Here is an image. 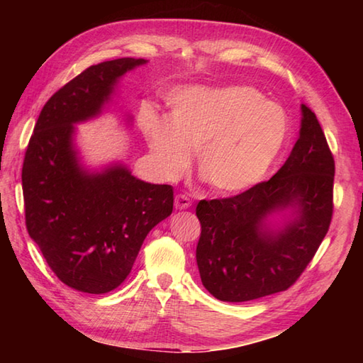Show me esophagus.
Wrapping results in <instances>:
<instances>
[{
	"label": "esophagus",
	"mask_w": 363,
	"mask_h": 363,
	"mask_svg": "<svg viewBox=\"0 0 363 363\" xmlns=\"http://www.w3.org/2000/svg\"><path fill=\"white\" fill-rule=\"evenodd\" d=\"M191 206V201H190V198L187 196V195H177L176 198H174V207L176 209H179V211H182V209H189V207Z\"/></svg>",
	"instance_id": "34e87169"
}]
</instances>
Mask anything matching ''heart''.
I'll return each instance as SVG.
<instances>
[{"mask_svg": "<svg viewBox=\"0 0 363 363\" xmlns=\"http://www.w3.org/2000/svg\"><path fill=\"white\" fill-rule=\"evenodd\" d=\"M167 101L169 117L148 109L142 126L168 179L182 174L190 151H196L198 173L207 186L237 194L265 176L287 140V113L251 87H184Z\"/></svg>", "mask_w": 363, "mask_h": 363, "instance_id": "b5f03b06", "label": "heart"}]
</instances>
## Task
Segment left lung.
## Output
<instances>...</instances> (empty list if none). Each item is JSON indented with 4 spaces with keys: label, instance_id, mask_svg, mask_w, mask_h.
Segmentation results:
<instances>
[{
    "label": "left lung",
    "instance_id": "8db88e82",
    "mask_svg": "<svg viewBox=\"0 0 363 363\" xmlns=\"http://www.w3.org/2000/svg\"><path fill=\"white\" fill-rule=\"evenodd\" d=\"M335 162L315 112L303 104L299 138L272 179L228 198L201 199L196 264L220 301L243 303L284 291L311 264L334 212ZM298 205L300 218L281 231L263 228L268 213Z\"/></svg>",
    "mask_w": 363,
    "mask_h": 363
}]
</instances>
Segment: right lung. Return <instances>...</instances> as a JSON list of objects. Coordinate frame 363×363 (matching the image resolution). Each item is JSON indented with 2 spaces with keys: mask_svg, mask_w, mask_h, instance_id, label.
Here are the masks:
<instances>
[{
  "mask_svg": "<svg viewBox=\"0 0 363 363\" xmlns=\"http://www.w3.org/2000/svg\"><path fill=\"white\" fill-rule=\"evenodd\" d=\"M123 57L91 65L38 115L21 168L26 229L68 287L101 295L126 279L150 230L173 212V187L125 167L89 174L72 145L73 123L94 117L120 76L145 64Z\"/></svg>",
  "mask_w": 363,
  "mask_h": 363,
  "instance_id": "1",
  "label": "right lung"
}]
</instances>
